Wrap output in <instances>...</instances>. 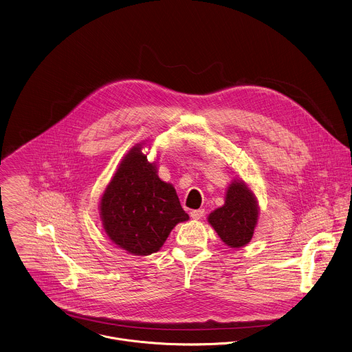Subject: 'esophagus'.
<instances>
[{
    "instance_id": "34e87169",
    "label": "esophagus",
    "mask_w": 352,
    "mask_h": 352,
    "mask_svg": "<svg viewBox=\"0 0 352 352\" xmlns=\"http://www.w3.org/2000/svg\"><path fill=\"white\" fill-rule=\"evenodd\" d=\"M204 216V210H195L190 212V217L195 220H200Z\"/></svg>"
}]
</instances>
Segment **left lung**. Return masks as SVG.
I'll list each match as a JSON object with an SVG mask.
<instances>
[{
  "label": "left lung",
  "instance_id": "obj_1",
  "mask_svg": "<svg viewBox=\"0 0 352 352\" xmlns=\"http://www.w3.org/2000/svg\"><path fill=\"white\" fill-rule=\"evenodd\" d=\"M260 207L252 186L234 178L226 189L224 204L208 214V223L224 245L231 249L246 246L257 227Z\"/></svg>",
  "mask_w": 352,
  "mask_h": 352
}]
</instances>
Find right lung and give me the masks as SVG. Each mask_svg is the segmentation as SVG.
<instances>
[{
	"mask_svg": "<svg viewBox=\"0 0 352 352\" xmlns=\"http://www.w3.org/2000/svg\"><path fill=\"white\" fill-rule=\"evenodd\" d=\"M132 146L122 156L99 201V216L109 239L133 256H149L164 245L171 230L189 214L182 210L175 188L157 175L144 148Z\"/></svg>",
	"mask_w": 352,
	"mask_h": 352,
	"instance_id": "right-lung-1",
	"label": "right lung"
}]
</instances>
